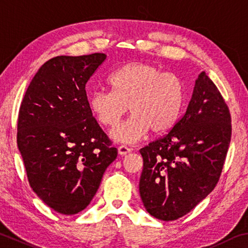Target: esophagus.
I'll return each mask as SVG.
<instances>
[{
	"label": "esophagus",
	"mask_w": 248,
	"mask_h": 248,
	"mask_svg": "<svg viewBox=\"0 0 248 248\" xmlns=\"http://www.w3.org/2000/svg\"><path fill=\"white\" fill-rule=\"evenodd\" d=\"M131 152V150H130V148L128 147V146H125V145H120L119 147H118V153H119V155H127L128 153H130Z\"/></svg>",
	"instance_id": "34e87169"
}]
</instances>
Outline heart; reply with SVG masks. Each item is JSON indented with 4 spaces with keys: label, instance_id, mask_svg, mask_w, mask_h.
Listing matches in <instances>:
<instances>
[{
    "label": "heart",
    "instance_id": "1",
    "mask_svg": "<svg viewBox=\"0 0 248 248\" xmlns=\"http://www.w3.org/2000/svg\"><path fill=\"white\" fill-rule=\"evenodd\" d=\"M111 92L96 90L89 97V107L98 123L114 127L125 112L132 115L110 131L116 142L134 143L150 131L163 134L178 121L183 104L181 79L163 73L148 62L124 64L108 76Z\"/></svg>",
    "mask_w": 248,
    "mask_h": 248
}]
</instances>
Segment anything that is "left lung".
<instances>
[{
	"instance_id": "obj_1",
	"label": "left lung",
	"mask_w": 248,
	"mask_h": 248,
	"mask_svg": "<svg viewBox=\"0 0 248 248\" xmlns=\"http://www.w3.org/2000/svg\"><path fill=\"white\" fill-rule=\"evenodd\" d=\"M231 141V116L205 71L168 134L140 150L139 191L147 213L163 221L183 217L214 190Z\"/></svg>"
}]
</instances>
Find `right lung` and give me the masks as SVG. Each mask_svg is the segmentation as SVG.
I'll return each instance as SVG.
<instances>
[{"mask_svg": "<svg viewBox=\"0 0 248 248\" xmlns=\"http://www.w3.org/2000/svg\"><path fill=\"white\" fill-rule=\"evenodd\" d=\"M103 53L56 56L31 80L21 102L17 145L31 188L62 215L82 211L96 194L117 148L93 118L85 84Z\"/></svg>", "mask_w": 248, "mask_h": 248, "instance_id": "1", "label": "right lung"}]
</instances>
